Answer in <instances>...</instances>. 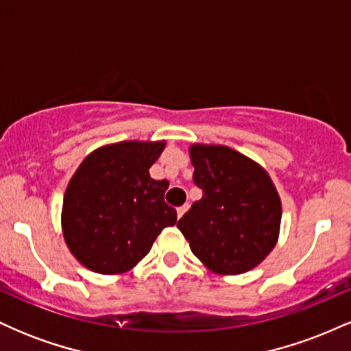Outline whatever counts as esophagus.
Instances as JSON below:
<instances>
[{"mask_svg":"<svg viewBox=\"0 0 351 351\" xmlns=\"http://www.w3.org/2000/svg\"><path fill=\"white\" fill-rule=\"evenodd\" d=\"M188 204H183V206H180L178 209H176V215H178V219H180V217L181 216H183L184 215V213H186L188 211Z\"/></svg>","mask_w":351,"mask_h":351,"instance_id":"esophagus-1","label":"esophagus"}]
</instances>
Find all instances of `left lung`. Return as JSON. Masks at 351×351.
Here are the masks:
<instances>
[{"mask_svg": "<svg viewBox=\"0 0 351 351\" xmlns=\"http://www.w3.org/2000/svg\"><path fill=\"white\" fill-rule=\"evenodd\" d=\"M193 181L203 198L178 221L193 254L216 274L251 271L280 229V198L261 165L224 145H191Z\"/></svg>", "mask_w": 351, "mask_h": 351, "instance_id": "1", "label": "left lung"}]
</instances>
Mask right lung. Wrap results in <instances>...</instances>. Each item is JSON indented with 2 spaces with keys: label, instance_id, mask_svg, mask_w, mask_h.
I'll list each match as a JSON object with an SVG mask.
<instances>
[{
  "label": "right lung",
  "instance_id": "1",
  "mask_svg": "<svg viewBox=\"0 0 351 351\" xmlns=\"http://www.w3.org/2000/svg\"><path fill=\"white\" fill-rule=\"evenodd\" d=\"M165 142H120L86 156L62 204V232L80 264L99 274H122L150 252L156 236L176 223L165 203L167 180L150 167Z\"/></svg>",
  "mask_w": 351,
  "mask_h": 351
}]
</instances>
